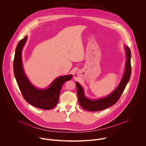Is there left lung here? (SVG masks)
Returning a JSON list of instances; mask_svg holds the SVG:
<instances>
[{
  "label": "left lung",
  "mask_w": 146,
  "mask_h": 146,
  "mask_svg": "<svg viewBox=\"0 0 146 146\" xmlns=\"http://www.w3.org/2000/svg\"><path fill=\"white\" fill-rule=\"evenodd\" d=\"M126 53L127 60L126 62L125 70L123 78L118 87L109 96L98 100H89L85 96L84 91L81 86L76 82L78 102L80 106L83 109L90 111H101L113 106L117 102L125 88L131 74V53L128 47H126Z\"/></svg>",
  "instance_id": "1"
}]
</instances>
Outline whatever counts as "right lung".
Segmentation results:
<instances>
[{"mask_svg": "<svg viewBox=\"0 0 146 146\" xmlns=\"http://www.w3.org/2000/svg\"><path fill=\"white\" fill-rule=\"evenodd\" d=\"M27 40V36H25L19 41L13 61L14 73L18 87L24 99L31 105L43 110L51 109L57 105L62 86L66 81L71 80L72 75L58 77L46 90L35 88L25 76L22 65L21 52Z\"/></svg>", "mask_w": 146, "mask_h": 146, "instance_id": "obj_1", "label": "right lung"}]
</instances>
